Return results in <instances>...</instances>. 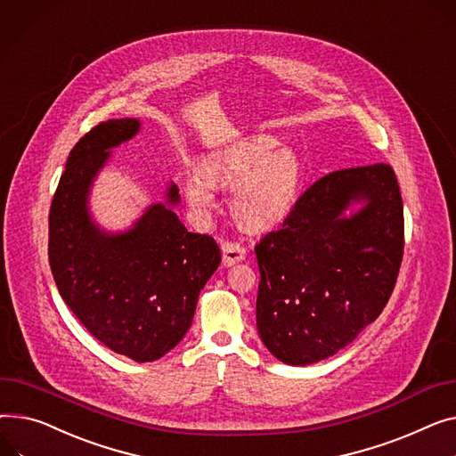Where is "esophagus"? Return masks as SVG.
<instances>
[{
	"label": "esophagus",
	"mask_w": 456,
	"mask_h": 456,
	"mask_svg": "<svg viewBox=\"0 0 456 456\" xmlns=\"http://www.w3.org/2000/svg\"><path fill=\"white\" fill-rule=\"evenodd\" d=\"M222 253H224V265L231 267L238 262H241L246 258V248L240 244V241H225L222 246Z\"/></svg>",
	"instance_id": "obj_1"
}]
</instances>
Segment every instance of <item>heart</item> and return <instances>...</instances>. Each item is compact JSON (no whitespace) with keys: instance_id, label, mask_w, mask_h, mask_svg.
Masks as SVG:
<instances>
[{"instance_id":"b5f03b06","label":"heart","mask_w":456,"mask_h":456,"mask_svg":"<svg viewBox=\"0 0 456 456\" xmlns=\"http://www.w3.org/2000/svg\"><path fill=\"white\" fill-rule=\"evenodd\" d=\"M275 147V139L258 137L212 154L203 168H194L185 177L191 208L207 215L216 203V187H232L231 208L241 227L267 231L281 224L295 203L302 168L295 151Z\"/></svg>"}]
</instances>
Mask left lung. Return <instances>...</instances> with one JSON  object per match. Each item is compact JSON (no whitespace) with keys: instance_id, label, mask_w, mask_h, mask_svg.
I'll list each match as a JSON object with an SVG mask.
<instances>
[{"instance_id":"left-lung-1","label":"left lung","mask_w":456,"mask_h":456,"mask_svg":"<svg viewBox=\"0 0 456 456\" xmlns=\"http://www.w3.org/2000/svg\"><path fill=\"white\" fill-rule=\"evenodd\" d=\"M359 204L350 216L346 210ZM256 326L279 361L338 354L388 302L403 258V201L387 163L330 172L255 246Z\"/></svg>"}]
</instances>
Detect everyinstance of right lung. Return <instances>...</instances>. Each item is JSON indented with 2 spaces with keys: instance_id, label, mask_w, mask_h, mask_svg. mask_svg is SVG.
I'll return each mask as SVG.
<instances>
[{
  "instance_id": "right-lung-1",
  "label": "right lung",
  "mask_w": 456,
  "mask_h": 456,
  "mask_svg": "<svg viewBox=\"0 0 456 456\" xmlns=\"http://www.w3.org/2000/svg\"><path fill=\"white\" fill-rule=\"evenodd\" d=\"M137 118H111L69 151L49 212V264L56 288L84 328L137 362L163 357L192 324L198 297L222 262L212 236L189 232L172 205H150L125 232H106L87 208L111 148L130 141Z\"/></svg>"
}]
</instances>
